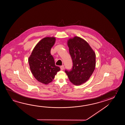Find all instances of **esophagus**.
<instances>
[{
    "mask_svg": "<svg viewBox=\"0 0 125 125\" xmlns=\"http://www.w3.org/2000/svg\"><path fill=\"white\" fill-rule=\"evenodd\" d=\"M64 68V66L63 65H62L61 66H60V69L61 70H63Z\"/></svg>",
    "mask_w": 125,
    "mask_h": 125,
    "instance_id": "obj_1",
    "label": "esophagus"
}]
</instances>
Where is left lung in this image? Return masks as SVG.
<instances>
[{"label":"left lung","mask_w":125,"mask_h":125,"mask_svg":"<svg viewBox=\"0 0 125 125\" xmlns=\"http://www.w3.org/2000/svg\"><path fill=\"white\" fill-rule=\"evenodd\" d=\"M73 67L66 70L69 80L73 84L80 85L87 81L96 66V54L86 41L75 36L67 41Z\"/></svg>","instance_id":"obj_1"}]
</instances>
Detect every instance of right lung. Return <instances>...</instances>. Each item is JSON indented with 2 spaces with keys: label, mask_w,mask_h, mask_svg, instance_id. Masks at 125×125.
I'll use <instances>...</instances> for the list:
<instances>
[{
  "label": "right lung",
  "mask_w": 125,
  "mask_h": 125,
  "mask_svg": "<svg viewBox=\"0 0 125 125\" xmlns=\"http://www.w3.org/2000/svg\"><path fill=\"white\" fill-rule=\"evenodd\" d=\"M56 41L54 37L43 38L35 46L29 58L30 69L38 81L48 84L54 79L57 72L60 70L55 65L51 50Z\"/></svg>",
  "instance_id": "add662e5"
}]
</instances>
